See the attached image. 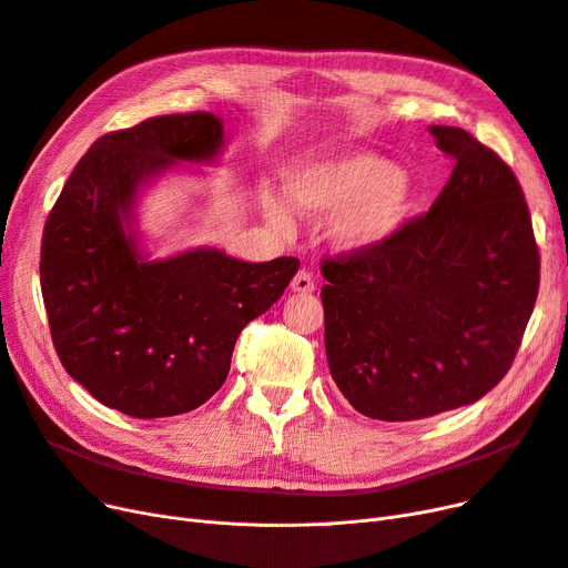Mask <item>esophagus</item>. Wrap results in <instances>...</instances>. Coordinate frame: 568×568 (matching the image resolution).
<instances>
[{"label": "esophagus", "mask_w": 568, "mask_h": 568, "mask_svg": "<svg viewBox=\"0 0 568 568\" xmlns=\"http://www.w3.org/2000/svg\"><path fill=\"white\" fill-rule=\"evenodd\" d=\"M292 292H300V295H308V292H313V276L308 271H300L295 278H292L290 283Z\"/></svg>", "instance_id": "obj_1"}]
</instances>
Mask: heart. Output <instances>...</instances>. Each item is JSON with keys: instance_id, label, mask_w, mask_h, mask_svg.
<instances>
[{"instance_id": "b5f03b06", "label": "heart", "mask_w": 568, "mask_h": 568, "mask_svg": "<svg viewBox=\"0 0 568 568\" xmlns=\"http://www.w3.org/2000/svg\"><path fill=\"white\" fill-rule=\"evenodd\" d=\"M285 196L302 215H329V234L351 252L374 250L390 241L407 222L414 184L407 173L372 152H337L300 159L283 173ZM266 217L290 226V210L276 194H262Z\"/></svg>"}]
</instances>
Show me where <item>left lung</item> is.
<instances>
[{
	"label": "left lung",
	"mask_w": 568,
	"mask_h": 568,
	"mask_svg": "<svg viewBox=\"0 0 568 568\" xmlns=\"http://www.w3.org/2000/svg\"><path fill=\"white\" fill-rule=\"evenodd\" d=\"M454 171L384 245L325 260V353L346 400L379 422L477 403L510 369L538 297L524 192L489 146L430 125Z\"/></svg>",
	"instance_id": "8db88e82"
}]
</instances>
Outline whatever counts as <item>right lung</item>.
<instances>
[{
	"label": "right lung",
	"instance_id": "add662e5",
	"mask_svg": "<svg viewBox=\"0 0 568 568\" xmlns=\"http://www.w3.org/2000/svg\"><path fill=\"white\" fill-rule=\"evenodd\" d=\"M210 112L146 119L98 138L41 239V295L62 367L104 407L135 418L192 412L224 384L241 329L271 308L297 257L243 262L217 247L152 260L140 247L142 189L180 163H210Z\"/></svg>",
	"mask_w": 568,
	"mask_h": 568
}]
</instances>
